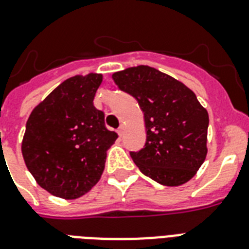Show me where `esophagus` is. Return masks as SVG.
I'll return each instance as SVG.
<instances>
[{
    "mask_svg": "<svg viewBox=\"0 0 249 249\" xmlns=\"http://www.w3.org/2000/svg\"><path fill=\"white\" fill-rule=\"evenodd\" d=\"M123 133H124V126H123V125H120L118 129V134L121 137V135H123Z\"/></svg>",
    "mask_w": 249,
    "mask_h": 249,
    "instance_id": "34e87169",
    "label": "esophagus"
}]
</instances>
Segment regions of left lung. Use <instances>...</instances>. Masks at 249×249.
Segmentation results:
<instances>
[{"label": "left lung", "instance_id": "left-lung-1", "mask_svg": "<svg viewBox=\"0 0 249 249\" xmlns=\"http://www.w3.org/2000/svg\"><path fill=\"white\" fill-rule=\"evenodd\" d=\"M119 89L134 97L144 114L147 141L130 157L141 172L164 186L195 176L206 158L209 115L189 87L148 66L112 74Z\"/></svg>", "mask_w": 249, "mask_h": 249}]
</instances>
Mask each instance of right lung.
I'll use <instances>...</instances> for the list:
<instances>
[{"label": "right lung", "instance_id": "right-lung-1", "mask_svg": "<svg viewBox=\"0 0 249 249\" xmlns=\"http://www.w3.org/2000/svg\"><path fill=\"white\" fill-rule=\"evenodd\" d=\"M102 76L89 73L66 79L31 111L21 150L37 185L72 200L99 182L106 150L118 134L105 126V114L93 106Z\"/></svg>", "mask_w": 249, "mask_h": 249}]
</instances>
